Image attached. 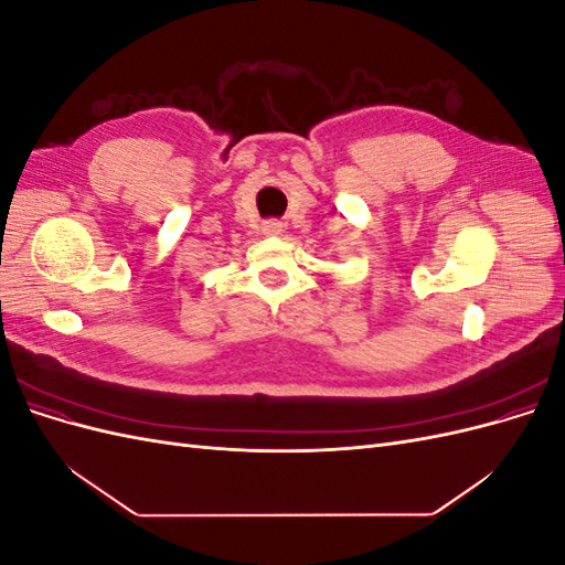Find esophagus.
I'll list each match as a JSON object with an SVG mask.
<instances>
[{"label":"esophagus","mask_w":565,"mask_h":565,"mask_svg":"<svg viewBox=\"0 0 565 565\" xmlns=\"http://www.w3.org/2000/svg\"><path fill=\"white\" fill-rule=\"evenodd\" d=\"M262 233H264V235H268V237H276V235H280V233H282V224H280V221H276V218L264 221Z\"/></svg>","instance_id":"1"}]
</instances>
